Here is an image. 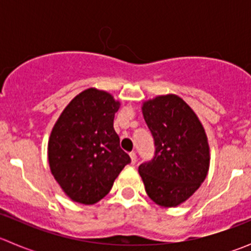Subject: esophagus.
<instances>
[{"label":"esophagus","mask_w":251,"mask_h":251,"mask_svg":"<svg viewBox=\"0 0 251 251\" xmlns=\"http://www.w3.org/2000/svg\"><path fill=\"white\" fill-rule=\"evenodd\" d=\"M130 158H131V164H133V165H135L136 161H137V156H136L135 151H131V153H130Z\"/></svg>","instance_id":"34e87169"}]
</instances>
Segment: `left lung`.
Here are the masks:
<instances>
[{
  "label": "left lung",
  "instance_id": "left-lung-1",
  "mask_svg": "<svg viewBox=\"0 0 251 251\" xmlns=\"http://www.w3.org/2000/svg\"><path fill=\"white\" fill-rule=\"evenodd\" d=\"M154 138V156L138 166L149 198L161 206H177L201 187L209 170V144L201 121L175 95L143 104Z\"/></svg>",
  "mask_w": 251,
  "mask_h": 251
}]
</instances>
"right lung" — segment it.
I'll return each mask as SVG.
<instances>
[{
    "instance_id": "1",
    "label": "right lung",
    "mask_w": 251,
    "mask_h": 251,
    "mask_svg": "<svg viewBox=\"0 0 251 251\" xmlns=\"http://www.w3.org/2000/svg\"><path fill=\"white\" fill-rule=\"evenodd\" d=\"M119 105L109 93L88 88L68 104L53 127L48 143L50 171L74 201H100L131 163L113 127Z\"/></svg>"
}]
</instances>
